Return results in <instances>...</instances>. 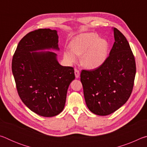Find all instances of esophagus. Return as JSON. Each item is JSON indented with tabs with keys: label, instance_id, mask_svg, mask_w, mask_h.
<instances>
[{
	"label": "esophagus",
	"instance_id": "obj_1",
	"mask_svg": "<svg viewBox=\"0 0 147 147\" xmlns=\"http://www.w3.org/2000/svg\"><path fill=\"white\" fill-rule=\"evenodd\" d=\"M74 74H75L76 78H79V76H80V71H78V69H74Z\"/></svg>",
	"mask_w": 147,
	"mask_h": 147
}]
</instances>
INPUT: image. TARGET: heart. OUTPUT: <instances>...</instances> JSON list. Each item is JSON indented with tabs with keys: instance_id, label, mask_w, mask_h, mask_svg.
Masks as SVG:
<instances>
[{
	"instance_id": "obj_1",
	"label": "heart",
	"mask_w": 147,
	"mask_h": 147,
	"mask_svg": "<svg viewBox=\"0 0 147 147\" xmlns=\"http://www.w3.org/2000/svg\"><path fill=\"white\" fill-rule=\"evenodd\" d=\"M71 50L64 52V56L69 63H74L82 56L81 61L88 69L100 67L106 60L108 53V43L94 33H86L79 35L72 40Z\"/></svg>"
}]
</instances>
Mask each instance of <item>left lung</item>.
Segmentation results:
<instances>
[{"mask_svg": "<svg viewBox=\"0 0 147 147\" xmlns=\"http://www.w3.org/2000/svg\"><path fill=\"white\" fill-rule=\"evenodd\" d=\"M113 33L115 42L104 63L80 74L86 105L98 115H109L124 105L134 84L136 65L130 45L118 29Z\"/></svg>", "mask_w": 147, "mask_h": 147, "instance_id": "8db88e82", "label": "left lung"}]
</instances>
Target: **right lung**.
Here are the masks:
<instances>
[{
  "label": "right lung",
  "instance_id": "1",
  "mask_svg": "<svg viewBox=\"0 0 147 147\" xmlns=\"http://www.w3.org/2000/svg\"><path fill=\"white\" fill-rule=\"evenodd\" d=\"M51 49L59 50L57 31L35 30L19 41L11 63L21 100L31 111L47 117L63 111L69 86L75 78L74 68L61 65L56 54L36 52Z\"/></svg>",
  "mask_w": 147,
  "mask_h": 147
}]
</instances>
